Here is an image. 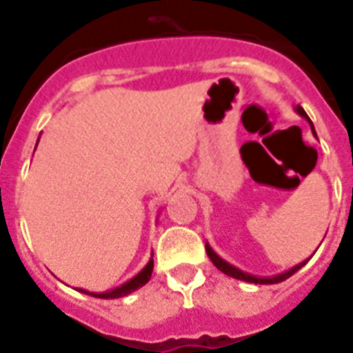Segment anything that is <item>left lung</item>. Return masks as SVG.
<instances>
[{"label": "left lung", "mask_w": 353, "mask_h": 353, "mask_svg": "<svg viewBox=\"0 0 353 353\" xmlns=\"http://www.w3.org/2000/svg\"><path fill=\"white\" fill-rule=\"evenodd\" d=\"M295 111H297V113L301 114L302 118H305V120H307L311 123L310 117L305 114V111L301 108V105H295ZM311 127H313V123H311ZM205 249H207V254H208V258H210V260H212V263H214L215 267H217V269L221 270V272L226 274V276H230V277H233V279H240V281L252 283V285H276V283L285 281V279H288L290 276H293V274L297 272L299 269H302V267H304V265H305V261L310 260V258H307V260H304V261H302V263L295 265V267H292V269H290V270H286V272H281V274H277V276L258 277V276H252V274L242 272V270H240V269L233 267L232 263H228L226 260H223V258H221L219 254H217V252H215L214 249L210 248V245H208V242H205Z\"/></svg>", "instance_id": "1"}]
</instances>
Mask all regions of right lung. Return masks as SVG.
I'll return each mask as SVG.
<instances>
[{"instance_id": "right-lung-1", "label": "right lung", "mask_w": 353, "mask_h": 353, "mask_svg": "<svg viewBox=\"0 0 353 353\" xmlns=\"http://www.w3.org/2000/svg\"><path fill=\"white\" fill-rule=\"evenodd\" d=\"M40 139V136H39ZM37 145H39V141H37ZM37 148V146H35ZM152 272H154V252H152V258L148 260V263L143 267L141 270H139L136 276L132 277V279H129L127 283H123V285L117 286V288L109 290V292H104V293H95V292H88V290H83L79 288L81 293H86V295H92V297H97V299H120V297H127L129 293L136 292V290H139L141 286H145L146 283L150 281V277H152Z\"/></svg>"}]
</instances>
